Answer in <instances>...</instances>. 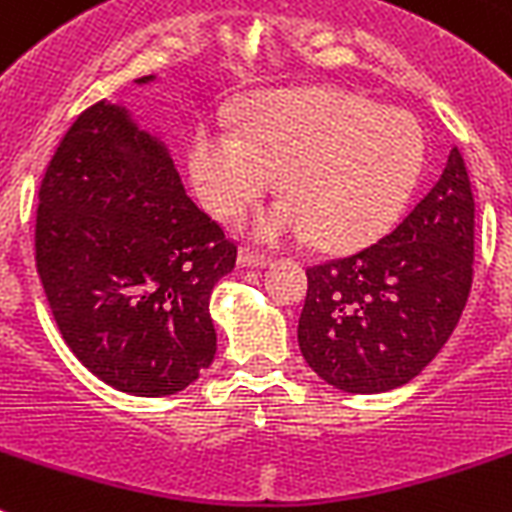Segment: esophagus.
<instances>
[{"label": "esophagus", "mask_w": 512, "mask_h": 512, "mask_svg": "<svg viewBox=\"0 0 512 512\" xmlns=\"http://www.w3.org/2000/svg\"><path fill=\"white\" fill-rule=\"evenodd\" d=\"M239 265H247V268H265V265H270V255L257 252V249L252 247H242L239 249Z\"/></svg>", "instance_id": "esophagus-1"}]
</instances>
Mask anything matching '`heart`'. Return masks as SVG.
I'll return each instance as SVG.
<instances>
[{
  "label": "heart",
  "instance_id": "1",
  "mask_svg": "<svg viewBox=\"0 0 512 512\" xmlns=\"http://www.w3.org/2000/svg\"><path fill=\"white\" fill-rule=\"evenodd\" d=\"M424 137L411 114L336 88L265 98L244 137L197 132L190 169L205 208L239 216L276 187L289 203L260 210L252 231L281 242L309 234L349 247L380 234L403 208L422 171Z\"/></svg>",
  "mask_w": 512,
  "mask_h": 512
}]
</instances>
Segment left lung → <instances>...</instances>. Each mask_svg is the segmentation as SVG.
<instances>
[{
  "instance_id": "1",
  "label": "left lung",
  "mask_w": 512,
  "mask_h": 512,
  "mask_svg": "<svg viewBox=\"0 0 512 512\" xmlns=\"http://www.w3.org/2000/svg\"><path fill=\"white\" fill-rule=\"evenodd\" d=\"M474 276V192L458 148L390 234L307 268L299 349L346 393L414 380L453 336Z\"/></svg>"
}]
</instances>
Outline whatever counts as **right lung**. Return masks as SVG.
<instances>
[{"label":"right lung","mask_w":512,"mask_h":512,"mask_svg":"<svg viewBox=\"0 0 512 512\" xmlns=\"http://www.w3.org/2000/svg\"><path fill=\"white\" fill-rule=\"evenodd\" d=\"M234 265L158 140L103 101L72 122L38 190L36 270L83 367L130 395L187 388L216 356L210 291Z\"/></svg>","instance_id":"add662e5"}]
</instances>
